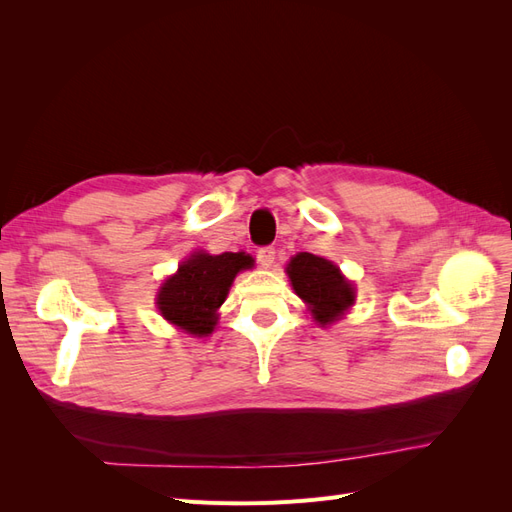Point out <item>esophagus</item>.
I'll return each instance as SVG.
<instances>
[{
	"label": "esophagus",
	"instance_id": "obj_1",
	"mask_svg": "<svg viewBox=\"0 0 512 512\" xmlns=\"http://www.w3.org/2000/svg\"><path fill=\"white\" fill-rule=\"evenodd\" d=\"M256 258H258V262L265 269H269L273 262H275V247H271V245H265V247H260V250L256 252Z\"/></svg>",
	"mask_w": 512,
	"mask_h": 512
}]
</instances>
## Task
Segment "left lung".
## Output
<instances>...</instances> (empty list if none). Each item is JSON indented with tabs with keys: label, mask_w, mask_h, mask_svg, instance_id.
Here are the masks:
<instances>
[{
	"label": "left lung",
	"mask_w": 512,
	"mask_h": 512,
	"mask_svg": "<svg viewBox=\"0 0 512 512\" xmlns=\"http://www.w3.org/2000/svg\"><path fill=\"white\" fill-rule=\"evenodd\" d=\"M288 277L294 292L309 303L320 324H331L354 303L352 284L333 262L301 252L290 260Z\"/></svg>",
	"instance_id": "obj_1"
}]
</instances>
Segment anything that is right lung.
Returning a JSON list of instances; mask_svg holds the SVG:
<instances>
[{
    "label": "right lung",
    "mask_w": 512,
    "mask_h": 512,
    "mask_svg": "<svg viewBox=\"0 0 512 512\" xmlns=\"http://www.w3.org/2000/svg\"><path fill=\"white\" fill-rule=\"evenodd\" d=\"M252 265L254 260L243 252L194 254L162 286L158 294L162 316L190 335L211 333L215 312L224 303L235 275Z\"/></svg>",
    "instance_id": "1"
}]
</instances>
